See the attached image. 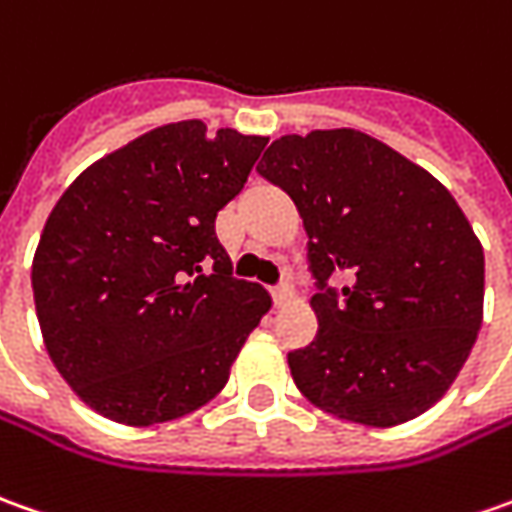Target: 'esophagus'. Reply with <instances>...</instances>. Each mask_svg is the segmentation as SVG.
<instances>
[{
  "label": "esophagus",
  "mask_w": 512,
  "mask_h": 512,
  "mask_svg": "<svg viewBox=\"0 0 512 512\" xmlns=\"http://www.w3.org/2000/svg\"><path fill=\"white\" fill-rule=\"evenodd\" d=\"M273 301H276V307H279V310L290 307V304H293V287H290V284H279V287H273Z\"/></svg>",
  "instance_id": "obj_1"
}]
</instances>
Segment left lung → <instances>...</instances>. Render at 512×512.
Returning <instances> with one entry per match:
<instances>
[{"instance_id": "8db88e82", "label": "left lung", "mask_w": 512, "mask_h": 512, "mask_svg": "<svg viewBox=\"0 0 512 512\" xmlns=\"http://www.w3.org/2000/svg\"><path fill=\"white\" fill-rule=\"evenodd\" d=\"M310 236L318 335L287 355L298 392L338 420L389 428L434 406L482 327L485 253L451 191L358 129L270 143L256 166ZM329 278H344L335 294Z\"/></svg>"}]
</instances>
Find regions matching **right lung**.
Segmentation results:
<instances>
[{"label":"right lung","instance_id":"1","mask_svg":"<svg viewBox=\"0 0 512 512\" xmlns=\"http://www.w3.org/2000/svg\"><path fill=\"white\" fill-rule=\"evenodd\" d=\"M267 137L157 126L84 168L50 211L33 301L58 375L123 425L180 420L225 389L270 293L231 276L216 214Z\"/></svg>","mask_w":512,"mask_h":512}]
</instances>
